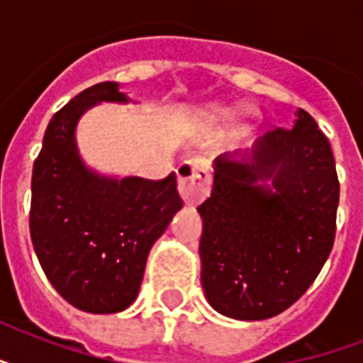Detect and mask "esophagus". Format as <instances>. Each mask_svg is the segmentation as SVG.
Here are the masks:
<instances>
[{"label": "esophagus", "mask_w": 363, "mask_h": 363, "mask_svg": "<svg viewBox=\"0 0 363 363\" xmlns=\"http://www.w3.org/2000/svg\"><path fill=\"white\" fill-rule=\"evenodd\" d=\"M179 192L186 203H196L207 198L211 190V165L205 158L184 160L177 167Z\"/></svg>", "instance_id": "obj_1"}]
</instances>
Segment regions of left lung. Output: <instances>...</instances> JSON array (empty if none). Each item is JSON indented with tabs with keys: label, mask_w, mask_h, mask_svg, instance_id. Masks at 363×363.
I'll use <instances>...</instances> for the list:
<instances>
[{
	"label": "left lung",
	"mask_w": 363,
	"mask_h": 363,
	"mask_svg": "<svg viewBox=\"0 0 363 363\" xmlns=\"http://www.w3.org/2000/svg\"><path fill=\"white\" fill-rule=\"evenodd\" d=\"M267 178L274 188L259 187ZM337 205L332 145L303 109L294 128L259 139L250 164L216 158L211 198L198 207L211 307L238 320H264L296 303L332 252Z\"/></svg>",
	"instance_id": "obj_1"
}]
</instances>
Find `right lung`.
I'll list each match as a JSON object with an SVG mask.
<instances>
[{
  "mask_svg": "<svg viewBox=\"0 0 363 363\" xmlns=\"http://www.w3.org/2000/svg\"><path fill=\"white\" fill-rule=\"evenodd\" d=\"M99 101H128L116 82L82 90L50 118L31 175L30 233L56 292L73 307L109 315L130 307L147 256L182 207L177 175L105 179L86 169L75 125Z\"/></svg>",
  "mask_w": 363,
  "mask_h": 363,
  "instance_id": "obj_1",
  "label": "right lung"
}]
</instances>
